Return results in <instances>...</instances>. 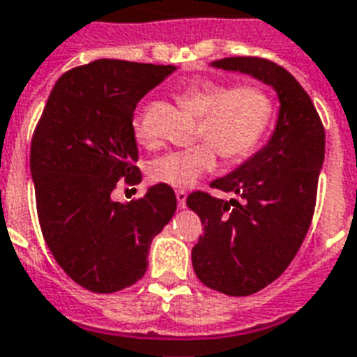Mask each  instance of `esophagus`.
<instances>
[{
  "label": "esophagus",
  "instance_id": "34e87169",
  "mask_svg": "<svg viewBox=\"0 0 357 357\" xmlns=\"http://www.w3.org/2000/svg\"><path fill=\"white\" fill-rule=\"evenodd\" d=\"M176 199H178V206H179V208H185L187 191H176Z\"/></svg>",
  "mask_w": 357,
  "mask_h": 357
}]
</instances>
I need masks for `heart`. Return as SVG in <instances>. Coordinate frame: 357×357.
<instances>
[{"mask_svg": "<svg viewBox=\"0 0 357 357\" xmlns=\"http://www.w3.org/2000/svg\"><path fill=\"white\" fill-rule=\"evenodd\" d=\"M176 98L187 109L200 115V144L189 149L170 151L155 158L149 178L174 189L192 187L218 165V155L229 165L244 160L255 151L274 117V98L261 84L227 86L218 81L192 79L176 91ZM134 136L149 144L144 121L134 119Z\"/></svg>", "mask_w": 357, "mask_h": 357, "instance_id": "1", "label": "heart"}]
</instances>
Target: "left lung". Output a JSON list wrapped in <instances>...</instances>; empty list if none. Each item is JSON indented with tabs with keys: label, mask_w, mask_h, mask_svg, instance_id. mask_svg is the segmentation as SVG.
<instances>
[{
	"label": "left lung",
	"mask_w": 357,
	"mask_h": 357,
	"mask_svg": "<svg viewBox=\"0 0 357 357\" xmlns=\"http://www.w3.org/2000/svg\"><path fill=\"white\" fill-rule=\"evenodd\" d=\"M215 68L248 73L278 92L273 138L213 189L240 200L195 191L187 206L199 213L204 234L192 248V268L210 289L245 297L273 284L299 252L316 208L326 157V130L312 100L291 73L273 60L231 56Z\"/></svg>",
	"instance_id": "left-lung-1"
}]
</instances>
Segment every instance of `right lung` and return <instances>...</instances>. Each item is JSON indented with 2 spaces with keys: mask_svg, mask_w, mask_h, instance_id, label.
<instances>
[{
  "mask_svg": "<svg viewBox=\"0 0 357 357\" xmlns=\"http://www.w3.org/2000/svg\"><path fill=\"white\" fill-rule=\"evenodd\" d=\"M174 70L109 58L77 66L58 79L33 130L39 227L62 271L89 291L136 284L151 240L178 208L174 189L160 183L126 204L112 199L119 179L142 181L134 109Z\"/></svg>",
  "mask_w": 357,
  "mask_h": 357,
  "instance_id": "add662e5",
  "label": "right lung"
}]
</instances>
